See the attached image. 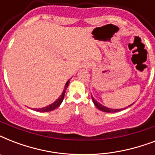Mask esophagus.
Listing matches in <instances>:
<instances>
[{"mask_svg": "<svg viewBox=\"0 0 155 155\" xmlns=\"http://www.w3.org/2000/svg\"><path fill=\"white\" fill-rule=\"evenodd\" d=\"M91 67H92V63H89V62H87V63L84 64V68H90Z\"/></svg>", "mask_w": 155, "mask_h": 155, "instance_id": "34e87169", "label": "esophagus"}]
</instances>
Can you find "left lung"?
<instances>
[{
    "label": "left lung",
    "instance_id": "8db88e82",
    "mask_svg": "<svg viewBox=\"0 0 155 155\" xmlns=\"http://www.w3.org/2000/svg\"><path fill=\"white\" fill-rule=\"evenodd\" d=\"M92 101H93V103H94L95 106H96L97 108H99L100 110L103 111V112H106V113H116V112H119V111L122 110V109H123V108H121V109H120H120H113V108H107V107H105V106L102 105L101 104L98 103V102H97V101L94 99V98H93V97H92ZM132 104H130V106H131ZM130 106H129V107H130Z\"/></svg>",
    "mask_w": 155,
    "mask_h": 155
}]
</instances>
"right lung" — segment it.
Wrapping results in <instances>:
<instances>
[{
	"label": "right lung",
	"instance_id": "add662e5",
	"mask_svg": "<svg viewBox=\"0 0 155 155\" xmlns=\"http://www.w3.org/2000/svg\"><path fill=\"white\" fill-rule=\"evenodd\" d=\"M69 80H68V82L66 83V85H65V89L64 91L63 92V94L61 95L60 97L57 99L54 102L53 104H50V105L47 106V107H44V108H35V110L38 111V112H42V113H44V112H50V111H52L54 109H55L56 108H58V106L60 105L61 103L63 102V100L64 98V95H65V92H66V89H67V87H68V85H69Z\"/></svg>",
	"mask_w": 155,
	"mask_h": 155
}]
</instances>
